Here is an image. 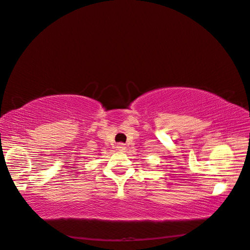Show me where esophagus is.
<instances>
[{"mask_svg": "<svg viewBox=\"0 0 250 250\" xmlns=\"http://www.w3.org/2000/svg\"><path fill=\"white\" fill-rule=\"evenodd\" d=\"M118 148L120 149V151H124V149L126 148L125 144H124V143H119V144H118Z\"/></svg>", "mask_w": 250, "mask_h": 250, "instance_id": "obj_1", "label": "esophagus"}]
</instances>
